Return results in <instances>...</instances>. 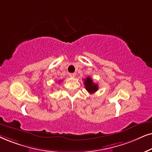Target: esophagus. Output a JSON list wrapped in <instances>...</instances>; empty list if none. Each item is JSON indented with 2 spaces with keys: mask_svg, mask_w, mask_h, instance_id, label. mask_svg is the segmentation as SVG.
I'll return each mask as SVG.
<instances>
[{
  "mask_svg": "<svg viewBox=\"0 0 152 152\" xmlns=\"http://www.w3.org/2000/svg\"><path fill=\"white\" fill-rule=\"evenodd\" d=\"M69 76H70V77H72V78H74L75 76H76V74H75L74 73H70Z\"/></svg>",
  "mask_w": 152,
  "mask_h": 152,
  "instance_id": "1",
  "label": "esophagus"
}]
</instances>
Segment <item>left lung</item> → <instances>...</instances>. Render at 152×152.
<instances>
[{"mask_svg":"<svg viewBox=\"0 0 152 152\" xmlns=\"http://www.w3.org/2000/svg\"><path fill=\"white\" fill-rule=\"evenodd\" d=\"M84 85L86 87V89L88 91L90 94H93L95 92L98 90V85L95 84L93 83V80L90 76L87 77L86 79H84Z\"/></svg>","mask_w":152,"mask_h":152,"instance_id":"obj_1","label":"left lung"}]
</instances>
